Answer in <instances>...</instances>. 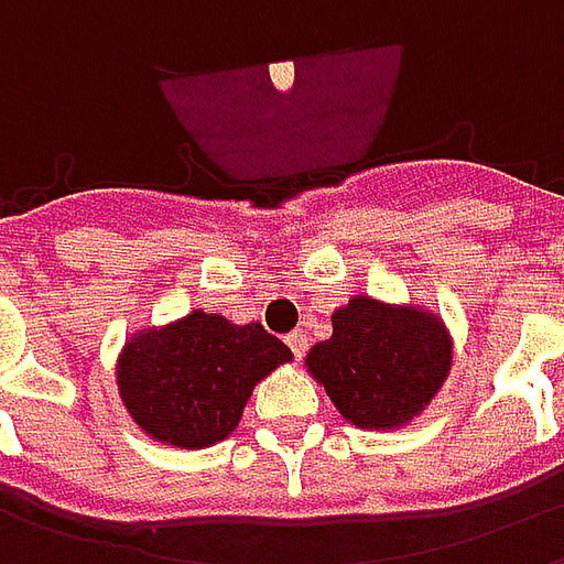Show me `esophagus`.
Wrapping results in <instances>:
<instances>
[{
  "instance_id": "34e87169",
  "label": "esophagus",
  "mask_w": 564,
  "mask_h": 564,
  "mask_svg": "<svg viewBox=\"0 0 564 564\" xmlns=\"http://www.w3.org/2000/svg\"><path fill=\"white\" fill-rule=\"evenodd\" d=\"M286 344H290V350H293L295 359H302L307 354V335L305 332H290L286 335Z\"/></svg>"
}]
</instances>
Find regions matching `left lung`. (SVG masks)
Returning a JSON list of instances; mask_svg holds the SVG:
<instances>
[{
    "label": "left lung",
    "instance_id": "1",
    "mask_svg": "<svg viewBox=\"0 0 564 564\" xmlns=\"http://www.w3.org/2000/svg\"><path fill=\"white\" fill-rule=\"evenodd\" d=\"M311 378L356 429L392 432L423 414L453 368V335L435 311L354 295L332 338L305 356Z\"/></svg>",
    "mask_w": 564,
    "mask_h": 564
}]
</instances>
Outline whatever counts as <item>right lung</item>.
I'll use <instances>...</instances> for the list:
<instances>
[{"mask_svg": "<svg viewBox=\"0 0 564 564\" xmlns=\"http://www.w3.org/2000/svg\"><path fill=\"white\" fill-rule=\"evenodd\" d=\"M286 362L293 350L259 323L238 326L196 307L132 332L115 378L127 414L150 441L205 449L232 435L253 387Z\"/></svg>", "mask_w": 564, "mask_h": 564, "instance_id": "1", "label": "right lung"}]
</instances>
